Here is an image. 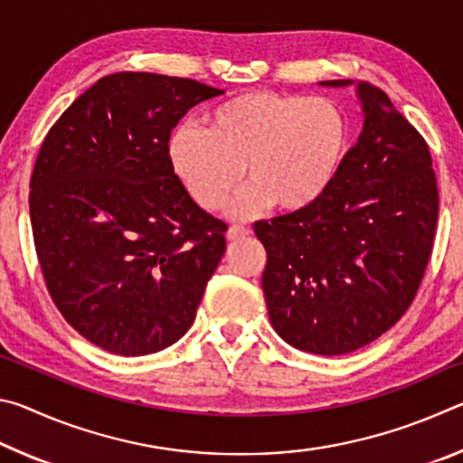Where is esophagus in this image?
Segmentation results:
<instances>
[{
	"label": "esophagus",
	"instance_id": "esophagus-1",
	"mask_svg": "<svg viewBox=\"0 0 463 463\" xmlns=\"http://www.w3.org/2000/svg\"><path fill=\"white\" fill-rule=\"evenodd\" d=\"M250 231L247 229V226H241V224H232L229 231H226V239L229 241H239V239H245L249 237Z\"/></svg>",
	"mask_w": 463,
	"mask_h": 463
}]
</instances>
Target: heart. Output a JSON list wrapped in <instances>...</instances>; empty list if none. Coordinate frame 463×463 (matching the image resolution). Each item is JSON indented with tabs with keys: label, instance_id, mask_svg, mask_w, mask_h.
I'll return each mask as SVG.
<instances>
[{
	"label": "heart",
	"instance_id": "obj_1",
	"mask_svg": "<svg viewBox=\"0 0 463 463\" xmlns=\"http://www.w3.org/2000/svg\"><path fill=\"white\" fill-rule=\"evenodd\" d=\"M349 146V120L328 98L255 90L218 104L203 127L184 124L169 138V163L177 182L200 208L229 206L250 218L276 203L300 213L333 185Z\"/></svg>",
	"mask_w": 463,
	"mask_h": 463
}]
</instances>
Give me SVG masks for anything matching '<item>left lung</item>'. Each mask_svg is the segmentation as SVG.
Wrapping results in <instances>:
<instances>
[{"mask_svg":"<svg viewBox=\"0 0 463 463\" xmlns=\"http://www.w3.org/2000/svg\"><path fill=\"white\" fill-rule=\"evenodd\" d=\"M354 81H323L345 88ZM364 130L315 206L255 222L271 326L317 355L378 339L417 296L439 216L429 146L380 88L355 83Z\"/></svg>","mask_w":463,"mask_h":463,"instance_id":"1","label":"left lung"}]
</instances>
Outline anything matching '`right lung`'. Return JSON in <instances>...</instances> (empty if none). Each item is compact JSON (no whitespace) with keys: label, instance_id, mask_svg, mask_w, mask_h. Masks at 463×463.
<instances>
[{"label":"right lung","instance_id":"1","mask_svg":"<svg viewBox=\"0 0 463 463\" xmlns=\"http://www.w3.org/2000/svg\"><path fill=\"white\" fill-rule=\"evenodd\" d=\"M222 90L185 77H101L52 124L30 179V222L54 307L124 357L187 333L226 249L171 171V130Z\"/></svg>","mask_w":463,"mask_h":463}]
</instances>
